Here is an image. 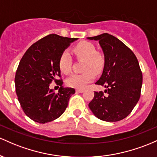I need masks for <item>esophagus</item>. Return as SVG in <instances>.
<instances>
[{
    "label": "esophagus",
    "mask_w": 157,
    "mask_h": 157,
    "mask_svg": "<svg viewBox=\"0 0 157 157\" xmlns=\"http://www.w3.org/2000/svg\"><path fill=\"white\" fill-rule=\"evenodd\" d=\"M77 93H83L84 91V90H83V89H77L76 90Z\"/></svg>",
    "instance_id": "esophagus-1"
}]
</instances>
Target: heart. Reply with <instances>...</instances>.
Wrapping results in <instances>:
<instances>
[{"instance_id": "1", "label": "heart", "mask_w": 157, "mask_h": 157, "mask_svg": "<svg viewBox=\"0 0 157 157\" xmlns=\"http://www.w3.org/2000/svg\"><path fill=\"white\" fill-rule=\"evenodd\" d=\"M75 55L81 59H85L83 73H74L66 80L67 85L70 87L82 89L94 79V73L98 74L104 67V58L96 52L94 44L88 41H82L74 48ZM72 59L68 51H64L59 59V68L61 73H69L71 70Z\"/></svg>"}]
</instances>
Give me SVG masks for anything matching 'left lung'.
Wrapping results in <instances>:
<instances>
[{
  "instance_id": "left-lung-1",
  "label": "left lung",
  "mask_w": 157,
  "mask_h": 157,
  "mask_svg": "<svg viewBox=\"0 0 157 157\" xmlns=\"http://www.w3.org/2000/svg\"><path fill=\"white\" fill-rule=\"evenodd\" d=\"M87 39L98 41L103 52V71L96 84L104 86L107 93L95 92L88 106L102 121H120L131 113L140 99L142 74L138 60L124 44L108 33Z\"/></svg>"
}]
</instances>
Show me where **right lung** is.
<instances>
[{"mask_svg": "<svg viewBox=\"0 0 157 157\" xmlns=\"http://www.w3.org/2000/svg\"><path fill=\"white\" fill-rule=\"evenodd\" d=\"M77 40L49 35L33 44L21 60L15 78L17 99L24 113L36 122L44 124L61 117L75 93L56 78L61 75V55ZM52 80L59 82L58 94L49 89Z\"/></svg>", "mask_w": 157, "mask_h": 157, "instance_id": "1", "label": "right lung"}]
</instances>
